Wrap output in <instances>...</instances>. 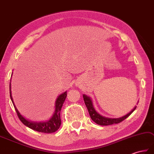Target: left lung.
Returning a JSON list of instances; mask_svg holds the SVG:
<instances>
[{"label": "left lung", "instance_id": "1", "mask_svg": "<svg viewBox=\"0 0 154 154\" xmlns=\"http://www.w3.org/2000/svg\"><path fill=\"white\" fill-rule=\"evenodd\" d=\"M83 97H84L85 105H86V107H87L88 112H89V114H90V116L91 119H92V121H94L96 124H97L99 125H101V126H107V125L119 123V122H122V121H124L125 119L128 117L136 108V106H135V107L133 108L132 110H131L129 112H128L127 114L124 115V116H122V117H121L108 118V117H103V116L101 115L96 110H95V109L94 106L93 101H92L91 98L90 96H88L87 95L84 94ZM138 102H139V101H138L137 105L138 103Z\"/></svg>", "mask_w": 154, "mask_h": 154}]
</instances>
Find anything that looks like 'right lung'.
I'll return each mask as SVG.
<instances>
[{"label": "right lung", "mask_w": 154, "mask_h": 154, "mask_svg": "<svg viewBox=\"0 0 154 154\" xmlns=\"http://www.w3.org/2000/svg\"><path fill=\"white\" fill-rule=\"evenodd\" d=\"M10 95L14 107L15 108V110L17 112L20 120L22 121V123L28 126L29 128L37 132H44V133H53L56 132L58 129L59 128L61 125V120H60V110L63 107L65 99L66 97L67 93L66 91H64V93L61 94L57 97L55 105H54V113L52 115L49 120L46 121H39V122H34L31 121L28 119H26L23 116H22L20 112L18 111V109L16 108L14 104V102L13 101V98L12 96V91H11V82H10Z\"/></svg>", "instance_id": "right-lung-1"}]
</instances>
